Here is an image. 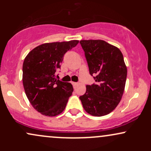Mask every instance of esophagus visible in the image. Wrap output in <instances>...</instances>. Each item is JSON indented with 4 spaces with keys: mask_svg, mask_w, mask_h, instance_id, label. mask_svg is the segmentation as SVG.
<instances>
[{
    "mask_svg": "<svg viewBox=\"0 0 151 151\" xmlns=\"http://www.w3.org/2000/svg\"><path fill=\"white\" fill-rule=\"evenodd\" d=\"M72 85H73L74 89H75V88L77 87V86L78 85V83H77V82H72Z\"/></svg>",
    "mask_w": 151,
    "mask_h": 151,
    "instance_id": "obj_1",
    "label": "esophagus"
}]
</instances>
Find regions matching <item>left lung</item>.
I'll list each match as a JSON object with an SVG mask.
<instances>
[{"mask_svg": "<svg viewBox=\"0 0 151 151\" xmlns=\"http://www.w3.org/2000/svg\"><path fill=\"white\" fill-rule=\"evenodd\" d=\"M81 46L96 83L86 85L79 96L83 108L94 116H102L114 110L125 88L127 68L119 48L101 40H81Z\"/></svg>", "mask_w": 151, "mask_h": 151, "instance_id": "obj_1", "label": "left lung"}]
</instances>
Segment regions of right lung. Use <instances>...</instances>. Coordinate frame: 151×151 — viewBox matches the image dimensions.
Segmentation results:
<instances>
[{
    "instance_id": "1",
    "label": "right lung",
    "mask_w": 151,
    "mask_h": 151,
    "mask_svg": "<svg viewBox=\"0 0 151 151\" xmlns=\"http://www.w3.org/2000/svg\"><path fill=\"white\" fill-rule=\"evenodd\" d=\"M79 43L78 40L45 43L26 56L22 65V83L27 99L42 115L55 116L65 110L72 96V84L55 78L65 54Z\"/></svg>"
}]
</instances>
